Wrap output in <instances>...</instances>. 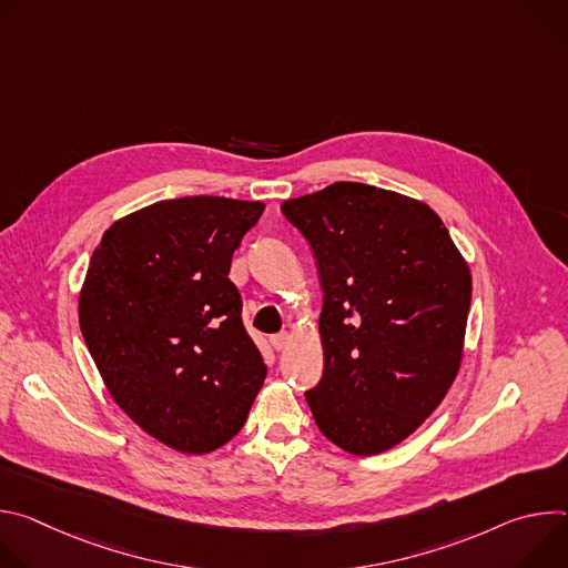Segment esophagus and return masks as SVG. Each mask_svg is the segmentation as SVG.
<instances>
[{
  "instance_id": "1",
  "label": "esophagus",
  "mask_w": 568,
  "mask_h": 568,
  "mask_svg": "<svg viewBox=\"0 0 568 568\" xmlns=\"http://www.w3.org/2000/svg\"><path fill=\"white\" fill-rule=\"evenodd\" d=\"M270 344H272V348H274L276 353H281V351H285V348H287V344H290V335H287V333L274 335V337H270Z\"/></svg>"
}]
</instances>
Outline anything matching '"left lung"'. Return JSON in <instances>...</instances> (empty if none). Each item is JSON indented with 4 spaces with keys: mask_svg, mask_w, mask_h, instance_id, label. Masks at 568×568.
<instances>
[{
    "mask_svg": "<svg viewBox=\"0 0 568 568\" xmlns=\"http://www.w3.org/2000/svg\"><path fill=\"white\" fill-rule=\"evenodd\" d=\"M316 258L323 375L305 390L321 434L371 456L414 434L452 386L469 270L423 202L357 182L287 200Z\"/></svg>",
    "mask_w": 568,
    "mask_h": 568,
    "instance_id": "8db88e82",
    "label": "left lung"
}]
</instances>
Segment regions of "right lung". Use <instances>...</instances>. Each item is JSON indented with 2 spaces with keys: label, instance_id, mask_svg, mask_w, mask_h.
Masks as SVG:
<instances>
[{
  "label": "right lung",
  "instance_id": "right-lung-1",
  "mask_svg": "<svg viewBox=\"0 0 568 568\" xmlns=\"http://www.w3.org/2000/svg\"><path fill=\"white\" fill-rule=\"evenodd\" d=\"M263 211L213 195L145 206L103 233L80 292V333L112 397L184 454L231 440L267 375L229 281Z\"/></svg>",
  "mask_w": 568,
  "mask_h": 568
}]
</instances>
